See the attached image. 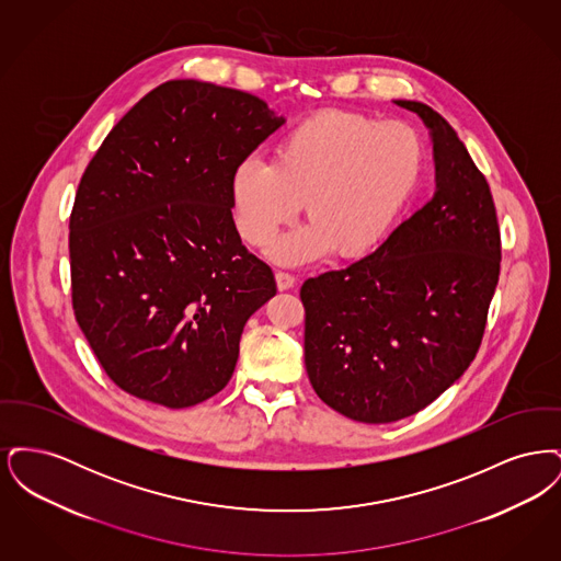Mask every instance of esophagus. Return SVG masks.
Masks as SVG:
<instances>
[{
  "label": "esophagus",
  "mask_w": 561,
  "mask_h": 561,
  "mask_svg": "<svg viewBox=\"0 0 561 561\" xmlns=\"http://www.w3.org/2000/svg\"><path fill=\"white\" fill-rule=\"evenodd\" d=\"M275 282H277V290H293L294 284H296V279H294V275L290 273H284V271H277L275 273Z\"/></svg>",
  "instance_id": "34e87169"
}]
</instances>
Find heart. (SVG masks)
Listing matches in <instances>:
<instances>
[{"label":"heart","instance_id":"obj_1","mask_svg":"<svg viewBox=\"0 0 561 561\" xmlns=\"http://www.w3.org/2000/svg\"><path fill=\"white\" fill-rule=\"evenodd\" d=\"M421 136L403 122L325 111L286 134L273 161H241L231 176L233 220L243 241L265 248L305 204L309 227L273 245L296 267L330 248L357 259L385 238L423 172Z\"/></svg>","mask_w":561,"mask_h":561}]
</instances>
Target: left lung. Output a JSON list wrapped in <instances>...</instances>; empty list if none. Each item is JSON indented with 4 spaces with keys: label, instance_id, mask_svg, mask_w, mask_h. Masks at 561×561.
I'll return each instance as SVG.
<instances>
[{
    "label": "left lung",
    "instance_id": "obj_1",
    "mask_svg": "<svg viewBox=\"0 0 561 561\" xmlns=\"http://www.w3.org/2000/svg\"><path fill=\"white\" fill-rule=\"evenodd\" d=\"M393 103L427 126L433 197L376 252L300 288L309 380L368 425L416 414L471 366L501 273L496 208L467 147L425 103Z\"/></svg>",
    "mask_w": 561,
    "mask_h": 561
}]
</instances>
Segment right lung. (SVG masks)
<instances>
[{
  "label": "right lung",
  "mask_w": 561,
  "mask_h": 561,
  "mask_svg": "<svg viewBox=\"0 0 561 561\" xmlns=\"http://www.w3.org/2000/svg\"><path fill=\"white\" fill-rule=\"evenodd\" d=\"M284 124L248 92L165 81L88 163L69 220L73 311L134 398L179 410L231 380L245 321L277 293L241 243L231 176Z\"/></svg>",
  "instance_id": "1"
}]
</instances>
